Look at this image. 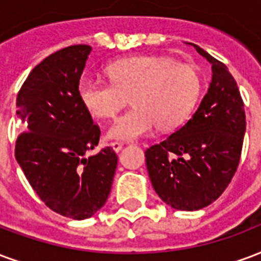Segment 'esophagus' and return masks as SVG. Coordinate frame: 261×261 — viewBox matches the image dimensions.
<instances>
[{"label":"esophagus","mask_w":261,"mask_h":261,"mask_svg":"<svg viewBox=\"0 0 261 261\" xmlns=\"http://www.w3.org/2000/svg\"><path fill=\"white\" fill-rule=\"evenodd\" d=\"M123 145H124L123 142H117V141H113V142H111V146L113 148V150H115V152H119V150L123 148Z\"/></svg>","instance_id":"esophagus-1"}]
</instances>
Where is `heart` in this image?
<instances>
[{
    "mask_svg": "<svg viewBox=\"0 0 261 261\" xmlns=\"http://www.w3.org/2000/svg\"><path fill=\"white\" fill-rule=\"evenodd\" d=\"M111 83L84 76L77 84L79 101L92 117L112 119L127 103L125 112L108 130L113 140L136 141L158 127L173 130L194 111L202 91V79L191 65L165 57H134L113 62L106 69Z\"/></svg>",
    "mask_w": 261,
    "mask_h": 261,
    "instance_id": "b5f03b06",
    "label": "heart"
}]
</instances>
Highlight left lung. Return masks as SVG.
<instances>
[{
    "label": "left lung",
    "mask_w": 261,
    "mask_h": 261,
    "mask_svg": "<svg viewBox=\"0 0 261 261\" xmlns=\"http://www.w3.org/2000/svg\"><path fill=\"white\" fill-rule=\"evenodd\" d=\"M194 47L212 63L207 94L181 128L145 150L156 194L170 207L188 212L209 206L228 187L246 130L244 101L228 67Z\"/></svg>",
    "instance_id": "8db88e82"
}]
</instances>
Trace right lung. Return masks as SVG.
I'll use <instances>...</instances> for the list:
<instances>
[{
	"label": "right lung",
	"mask_w": 261,
	"mask_h": 261,
	"mask_svg": "<svg viewBox=\"0 0 261 261\" xmlns=\"http://www.w3.org/2000/svg\"><path fill=\"white\" fill-rule=\"evenodd\" d=\"M90 52L80 44L51 54L30 71L16 98L23 125L15 145L17 163L38 198L73 220L88 219L105 204L117 166L111 146L86 156L101 137L77 96Z\"/></svg>",
	"instance_id": "obj_1"
}]
</instances>
